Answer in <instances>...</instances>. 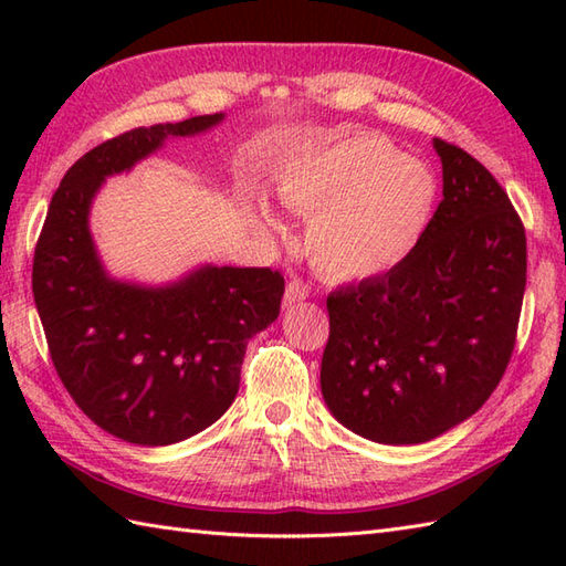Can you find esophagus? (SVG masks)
Returning a JSON list of instances; mask_svg holds the SVG:
<instances>
[{"label": "esophagus", "instance_id": "1", "mask_svg": "<svg viewBox=\"0 0 566 566\" xmlns=\"http://www.w3.org/2000/svg\"><path fill=\"white\" fill-rule=\"evenodd\" d=\"M308 284L302 282V280H292L290 284H286V292H284V308H292L294 304L304 302V298L308 296Z\"/></svg>", "mask_w": 566, "mask_h": 566}]
</instances>
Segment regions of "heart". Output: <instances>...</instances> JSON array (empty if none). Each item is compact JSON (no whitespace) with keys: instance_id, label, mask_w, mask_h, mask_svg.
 Segmentation results:
<instances>
[{"instance_id":"b5f03b06","label":"heart","mask_w":566,"mask_h":566,"mask_svg":"<svg viewBox=\"0 0 566 566\" xmlns=\"http://www.w3.org/2000/svg\"><path fill=\"white\" fill-rule=\"evenodd\" d=\"M276 199L306 221L304 245L331 280H371L396 268L423 235L436 179L381 136L353 134L284 167ZM276 228L270 211H260Z\"/></svg>"}]
</instances>
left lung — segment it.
<instances>
[{"label": "left lung", "instance_id": "1", "mask_svg": "<svg viewBox=\"0 0 566 566\" xmlns=\"http://www.w3.org/2000/svg\"><path fill=\"white\" fill-rule=\"evenodd\" d=\"M442 201L387 274L328 296L321 391L331 413L381 444H418L474 416L499 387L525 294V228L462 148L432 140Z\"/></svg>", "mask_w": 566, "mask_h": 566}]
</instances>
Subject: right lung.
Wrapping results in <instances>:
<instances>
[{"label":"right lung","instance_id":"obj_1","mask_svg":"<svg viewBox=\"0 0 566 566\" xmlns=\"http://www.w3.org/2000/svg\"><path fill=\"white\" fill-rule=\"evenodd\" d=\"M221 122L207 114L134 128L84 153L35 245L33 298L57 377L102 430L146 448L197 436L228 411L248 340L280 316L284 276L201 264L163 286L116 280L94 245L90 209L106 177Z\"/></svg>","mask_w":566,"mask_h":566}]
</instances>
